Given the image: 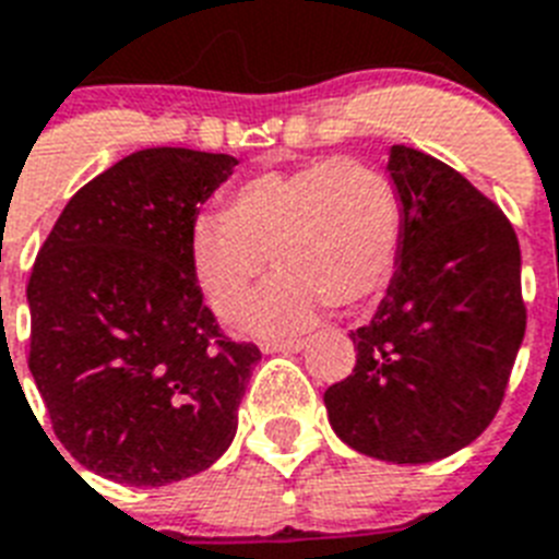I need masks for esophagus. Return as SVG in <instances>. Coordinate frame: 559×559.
Segmentation results:
<instances>
[{"label": "esophagus", "mask_w": 559, "mask_h": 559, "mask_svg": "<svg viewBox=\"0 0 559 559\" xmlns=\"http://www.w3.org/2000/svg\"><path fill=\"white\" fill-rule=\"evenodd\" d=\"M304 346H307V341H304V337H287V341H264V344H261V349L270 355V352H301Z\"/></svg>", "instance_id": "34e87169"}]
</instances>
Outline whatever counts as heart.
<instances>
[{
  "instance_id": "b5f03b06",
  "label": "heart",
  "mask_w": 559,
  "mask_h": 559,
  "mask_svg": "<svg viewBox=\"0 0 559 559\" xmlns=\"http://www.w3.org/2000/svg\"><path fill=\"white\" fill-rule=\"evenodd\" d=\"M403 241L395 185L372 164L318 158L266 170L233 190L224 215L192 222V272L210 307L236 318L264 275H281L247 312L255 332L304 330L323 304L358 309L383 293Z\"/></svg>"
}]
</instances>
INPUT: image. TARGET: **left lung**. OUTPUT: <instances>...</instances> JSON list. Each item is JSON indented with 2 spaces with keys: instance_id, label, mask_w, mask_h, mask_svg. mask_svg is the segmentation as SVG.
<instances>
[{
  "instance_id": "8db88e82",
  "label": "left lung",
  "mask_w": 559,
  "mask_h": 559,
  "mask_svg": "<svg viewBox=\"0 0 559 559\" xmlns=\"http://www.w3.org/2000/svg\"><path fill=\"white\" fill-rule=\"evenodd\" d=\"M401 195L395 275L355 369L323 395L335 435L386 463H431L480 438L526 335L520 243L509 218L457 170L420 150H389Z\"/></svg>"
}]
</instances>
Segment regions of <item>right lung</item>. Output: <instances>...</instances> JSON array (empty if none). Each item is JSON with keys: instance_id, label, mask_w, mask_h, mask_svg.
<instances>
[{"instance_id": "1", "label": "right lung", "mask_w": 559, "mask_h": 559, "mask_svg": "<svg viewBox=\"0 0 559 559\" xmlns=\"http://www.w3.org/2000/svg\"><path fill=\"white\" fill-rule=\"evenodd\" d=\"M236 164L139 150L68 201L36 255L27 367L59 443L93 475L167 486L236 438L261 352L218 330L190 258L199 204Z\"/></svg>"}]
</instances>
